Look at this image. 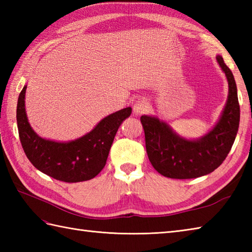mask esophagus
<instances>
[{
  "instance_id": "esophagus-1",
  "label": "esophagus",
  "mask_w": 252,
  "mask_h": 252,
  "mask_svg": "<svg viewBox=\"0 0 252 252\" xmlns=\"http://www.w3.org/2000/svg\"><path fill=\"white\" fill-rule=\"evenodd\" d=\"M148 109V103L145 98L137 99L134 105H133V112L135 115H142L144 112H146Z\"/></svg>"
}]
</instances>
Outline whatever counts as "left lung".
<instances>
[{
    "label": "left lung",
    "instance_id": "8db88e82",
    "mask_svg": "<svg viewBox=\"0 0 252 252\" xmlns=\"http://www.w3.org/2000/svg\"><path fill=\"white\" fill-rule=\"evenodd\" d=\"M217 61L226 76L228 96L220 120L205 136L186 140L158 118L141 117L148 159L163 176L185 180L209 174L220 167L231 151L240 118L237 87L223 58L218 55Z\"/></svg>",
    "mask_w": 252,
    "mask_h": 252
}]
</instances>
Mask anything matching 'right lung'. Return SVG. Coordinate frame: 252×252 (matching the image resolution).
I'll return each instance as SVG.
<instances>
[{
    "label": "right lung",
    "instance_id": "1",
    "mask_svg": "<svg viewBox=\"0 0 252 252\" xmlns=\"http://www.w3.org/2000/svg\"><path fill=\"white\" fill-rule=\"evenodd\" d=\"M26 89L25 85L18 96L16 116L19 140L30 162L44 174L67 183L95 178L105 167L116 133L131 115V107L107 116L82 137L67 143L54 142L40 137L30 126L25 109Z\"/></svg>",
    "mask_w": 252,
    "mask_h": 252
}]
</instances>
